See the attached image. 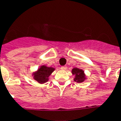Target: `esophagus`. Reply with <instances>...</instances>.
<instances>
[{
  "label": "esophagus",
  "mask_w": 121,
  "mask_h": 121,
  "mask_svg": "<svg viewBox=\"0 0 121 121\" xmlns=\"http://www.w3.org/2000/svg\"><path fill=\"white\" fill-rule=\"evenodd\" d=\"M66 66H61V70H66Z\"/></svg>",
  "instance_id": "34e87169"
}]
</instances>
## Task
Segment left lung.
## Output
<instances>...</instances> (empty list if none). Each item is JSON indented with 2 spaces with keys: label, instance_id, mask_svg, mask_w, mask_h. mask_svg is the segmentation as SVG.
<instances>
[{
  "label": "left lung",
  "instance_id": "1",
  "mask_svg": "<svg viewBox=\"0 0 121 121\" xmlns=\"http://www.w3.org/2000/svg\"><path fill=\"white\" fill-rule=\"evenodd\" d=\"M72 73L75 75L74 81L77 83H82L86 80V76L84 70L78 68H73L72 70Z\"/></svg>",
  "mask_w": 121,
  "mask_h": 121
}]
</instances>
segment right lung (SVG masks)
I'll list each match as a JSON object with an SVG mask.
<instances>
[{"mask_svg": "<svg viewBox=\"0 0 121 121\" xmlns=\"http://www.w3.org/2000/svg\"><path fill=\"white\" fill-rule=\"evenodd\" d=\"M55 70V68L48 67L46 65H41L39 67L36 71L32 73L33 79L40 84L47 82L49 80V77Z\"/></svg>", "mask_w": 121, "mask_h": 121, "instance_id": "obj_1", "label": "right lung"}]
</instances>
